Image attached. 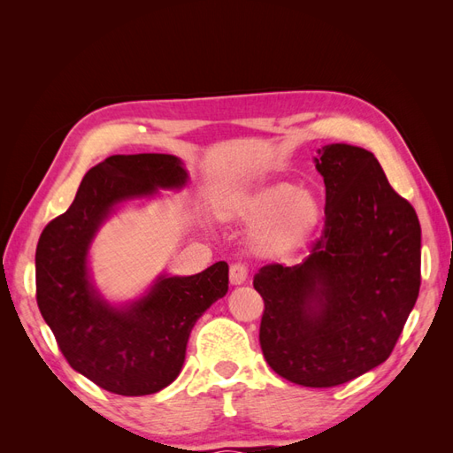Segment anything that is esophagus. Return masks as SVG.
Masks as SVG:
<instances>
[{"label":"esophagus","instance_id":"esophagus-1","mask_svg":"<svg viewBox=\"0 0 453 453\" xmlns=\"http://www.w3.org/2000/svg\"><path fill=\"white\" fill-rule=\"evenodd\" d=\"M228 276H230L232 285H242V283H245V280H248V268H245V265H242V263L232 265Z\"/></svg>","mask_w":453,"mask_h":453}]
</instances>
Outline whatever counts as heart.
I'll list each match as a JSON object with an SVG mask.
<instances>
[{"label": "heart", "mask_w": 453, "mask_h": 453, "mask_svg": "<svg viewBox=\"0 0 453 453\" xmlns=\"http://www.w3.org/2000/svg\"><path fill=\"white\" fill-rule=\"evenodd\" d=\"M230 219L257 228L255 253L285 258L311 238L323 221V203L311 188L291 181H272L240 196L230 205Z\"/></svg>", "instance_id": "heart-1"}]
</instances>
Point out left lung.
I'll list each match as a JSON object with an SVG mask.
<instances>
[{"instance_id":"8db88e82","label":"left lung","mask_w":453,"mask_h":453,"mask_svg":"<svg viewBox=\"0 0 453 453\" xmlns=\"http://www.w3.org/2000/svg\"><path fill=\"white\" fill-rule=\"evenodd\" d=\"M325 226L295 266L266 265L253 287L265 300L260 348L273 372L333 388L386 361L421 283V226L366 149L318 150Z\"/></svg>"}]
</instances>
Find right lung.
<instances>
[{"mask_svg":"<svg viewBox=\"0 0 453 453\" xmlns=\"http://www.w3.org/2000/svg\"><path fill=\"white\" fill-rule=\"evenodd\" d=\"M188 180L173 155H113L87 172L73 203L43 228L35 251V296L65 361L105 391L142 396L180 376L188 334L228 291L225 260L196 276H160L122 308L94 289L88 250L120 202L181 188Z\"/></svg>","mask_w":453,"mask_h":453,"instance_id":"add662e5","label":"right lung"}]
</instances>
